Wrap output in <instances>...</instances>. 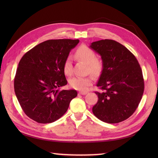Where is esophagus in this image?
<instances>
[{
    "instance_id": "obj_1",
    "label": "esophagus",
    "mask_w": 158,
    "mask_h": 158,
    "mask_svg": "<svg viewBox=\"0 0 158 158\" xmlns=\"http://www.w3.org/2000/svg\"><path fill=\"white\" fill-rule=\"evenodd\" d=\"M79 94H81V95H85V94H88V92H79Z\"/></svg>"
}]
</instances>
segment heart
<instances>
[{
	"label": "heart",
	"mask_w": 158,
	"mask_h": 158,
	"mask_svg": "<svg viewBox=\"0 0 158 158\" xmlns=\"http://www.w3.org/2000/svg\"><path fill=\"white\" fill-rule=\"evenodd\" d=\"M75 56L77 60L87 64L88 70L94 75H100L103 69V62L100 58H96V53L93 50L85 45H81L77 49ZM64 73L66 75H70L73 73L71 60L69 58L65 60L63 64ZM93 77H75L70 79V86L77 90H85L93 82Z\"/></svg>",
	"instance_id": "heart-1"
}]
</instances>
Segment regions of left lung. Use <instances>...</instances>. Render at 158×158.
Masks as SVG:
<instances>
[{
  "instance_id": "obj_1",
  "label": "left lung",
  "mask_w": 158,
  "mask_h": 158,
  "mask_svg": "<svg viewBox=\"0 0 158 158\" xmlns=\"http://www.w3.org/2000/svg\"><path fill=\"white\" fill-rule=\"evenodd\" d=\"M89 48L101 56L103 69L96 92L98 102L92 112L104 122L117 123L127 119L138 107L144 92L141 68L135 56L121 43L110 39L91 43Z\"/></svg>"
}]
</instances>
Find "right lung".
<instances>
[{
  "label": "right lung",
  "mask_w": 158,
  "mask_h": 158,
  "mask_svg": "<svg viewBox=\"0 0 158 158\" xmlns=\"http://www.w3.org/2000/svg\"><path fill=\"white\" fill-rule=\"evenodd\" d=\"M79 39L48 40L36 45L20 60L14 79L17 98L23 112L40 123H52L68 110L75 89L67 84L63 64Z\"/></svg>",
  "instance_id": "right-lung-1"
}]
</instances>
